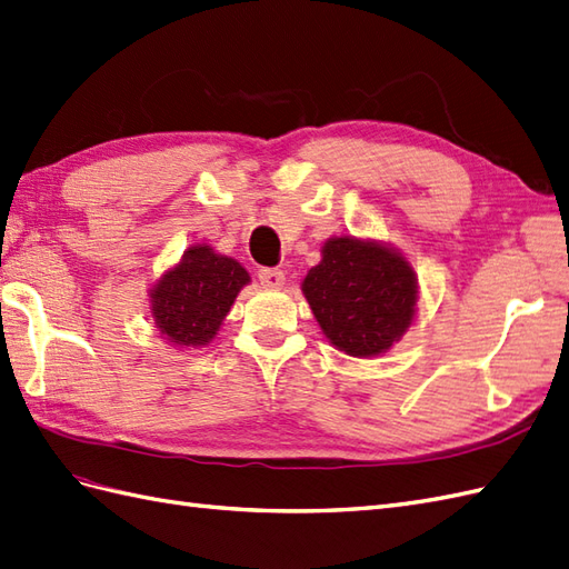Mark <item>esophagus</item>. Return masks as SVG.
Wrapping results in <instances>:
<instances>
[{"instance_id": "obj_1", "label": "esophagus", "mask_w": 569, "mask_h": 569, "mask_svg": "<svg viewBox=\"0 0 569 569\" xmlns=\"http://www.w3.org/2000/svg\"><path fill=\"white\" fill-rule=\"evenodd\" d=\"M259 281L264 288H281L286 283V273L281 269H261Z\"/></svg>"}]
</instances>
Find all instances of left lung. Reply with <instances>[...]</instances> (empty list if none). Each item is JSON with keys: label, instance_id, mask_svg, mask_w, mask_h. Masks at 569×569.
<instances>
[{"label": "left lung", "instance_id": "obj_1", "mask_svg": "<svg viewBox=\"0 0 569 569\" xmlns=\"http://www.w3.org/2000/svg\"><path fill=\"white\" fill-rule=\"evenodd\" d=\"M300 288L327 341L351 358L387 353L416 322V269L409 257L382 240L327 238L322 259Z\"/></svg>", "mask_w": 569, "mask_h": 569}]
</instances>
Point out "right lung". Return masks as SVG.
<instances>
[{
	"mask_svg": "<svg viewBox=\"0 0 569 569\" xmlns=\"http://www.w3.org/2000/svg\"><path fill=\"white\" fill-rule=\"evenodd\" d=\"M247 283L252 279L238 259L197 242L149 288L151 322L178 351L209 346Z\"/></svg>",
	"mask_w": 569,
	"mask_h": 569,
	"instance_id": "1",
	"label": "right lung"
}]
</instances>
